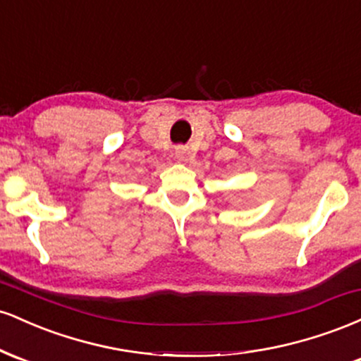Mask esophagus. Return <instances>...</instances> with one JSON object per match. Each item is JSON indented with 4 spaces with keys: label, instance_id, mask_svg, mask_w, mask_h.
<instances>
[{
    "label": "esophagus",
    "instance_id": "1",
    "mask_svg": "<svg viewBox=\"0 0 361 361\" xmlns=\"http://www.w3.org/2000/svg\"><path fill=\"white\" fill-rule=\"evenodd\" d=\"M175 156H176L178 161H181V163H185V161H188V156H190L188 147H183V146L176 147V149H175Z\"/></svg>",
    "mask_w": 361,
    "mask_h": 361
}]
</instances>
